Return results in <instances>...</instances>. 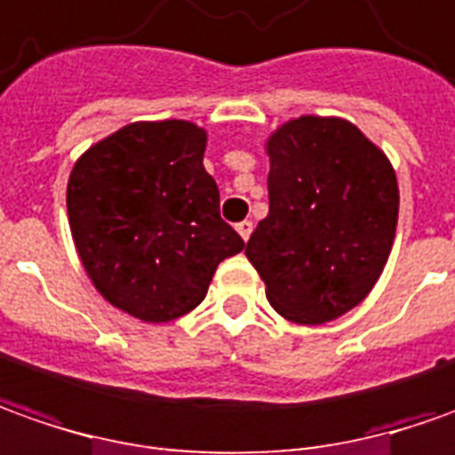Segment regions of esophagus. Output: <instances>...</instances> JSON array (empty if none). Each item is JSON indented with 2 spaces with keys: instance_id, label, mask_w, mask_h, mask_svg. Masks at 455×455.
<instances>
[{
  "instance_id": "esophagus-1",
  "label": "esophagus",
  "mask_w": 455,
  "mask_h": 455,
  "mask_svg": "<svg viewBox=\"0 0 455 455\" xmlns=\"http://www.w3.org/2000/svg\"><path fill=\"white\" fill-rule=\"evenodd\" d=\"M236 231H239V236L243 241H249V236H251L253 231V224L246 219V221H241V224H236Z\"/></svg>"
}]
</instances>
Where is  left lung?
<instances>
[{"label":"left lung","instance_id":"8db88e82","mask_svg":"<svg viewBox=\"0 0 455 455\" xmlns=\"http://www.w3.org/2000/svg\"><path fill=\"white\" fill-rule=\"evenodd\" d=\"M268 216L246 256L268 304L316 326L358 306L396 239V172L356 124L304 114L267 139Z\"/></svg>","mask_w":455,"mask_h":455}]
</instances>
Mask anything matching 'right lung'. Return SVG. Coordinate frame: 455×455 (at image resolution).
I'll return each instance as SVG.
<instances>
[{"label": "right lung", "instance_id": "obj_1", "mask_svg": "<svg viewBox=\"0 0 455 455\" xmlns=\"http://www.w3.org/2000/svg\"><path fill=\"white\" fill-rule=\"evenodd\" d=\"M206 129L184 119L122 126L76 159L67 214L86 276L111 306L166 323L202 304L216 267L243 249L204 169Z\"/></svg>", "mask_w": 455, "mask_h": 455}]
</instances>
